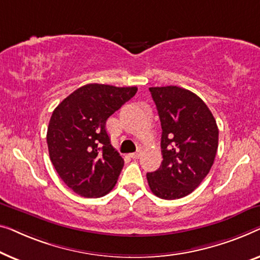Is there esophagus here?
<instances>
[{
	"instance_id": "esophagus-1",
	"label": "esophagus",
	"mask_w": 260,
	"mask_h": 260,
	"mask_svg": "<svg viewBox=\"0 0 260 260\" xmlns=\"http://www.w3.org/2000/svg\"><path fill=\"white\" fill-rule=\"evenodd\" d=\"M140 155H141V152L138 151V152H135V153H132L131 158L132 159H139V158H140Z\"/></svg>"
}]
</instances>
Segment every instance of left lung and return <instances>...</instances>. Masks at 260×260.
Here are the masks:
<instances>
[{"instance_id": "obj_1", "label": "left lung", "mask_w": 260, "mask_h": 260, "mask_svg": "<svg viewBox=\"0 0 260 260\" xmlns=\"http://www.w3.org/2000/svg\"><path fill=\"white\" fill-rule=\"evenodd\" d=\"M161 122L162 162L147 173L151 191L166 200L184 198L202 184L214 162L219 131L206 104L177 86L151 87Z\"/></svg>"}]
</instances>
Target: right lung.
<instances>
[{
  "label": "right lung",
  "instance_id": "1",
  "mask_svg": "<svg viewBox=\"0 0 260 260\" xmlns=\"http://www.w3.org/2000/svg\"><path fill=\"white\" fill-rule=\"evenodd\" d=\"M137 90L89 83L54 109L47 131L49 156L62 181L76 194L100 198L115 186L123 159L111 144L106 121Z\"/></svg>",
  "mask_w": 260,
  "mask_h": 260
}]
</instances>
